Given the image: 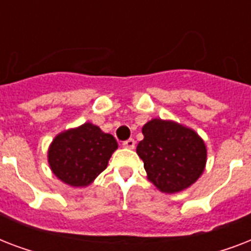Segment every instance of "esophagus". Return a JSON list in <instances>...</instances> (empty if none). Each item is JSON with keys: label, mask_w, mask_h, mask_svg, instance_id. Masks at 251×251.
Masks as SVG:
<instances>
[{"label": "esophagus", "mask_w": 251, "mask_h": 251, "mask_svg": "<svg viewBox=\"0 0 251 251\" xmlns=\"http://www.w3.org/2000/svg\"><path fill=\"white\" fill-rule=\"evenodd\" d=\"M122 146L125 147V149H134L135 147V141H134L133 138H130L127 141H125L122 143Z\"/></svg>", "instance_id": "34e87169"}]
</instances>
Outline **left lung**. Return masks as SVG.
<instances>
[{"label": "left lung", "mask_w": 251, "mask_h": 251, "mask_svg": "<svg viewBox=\"0 0 251 251\" xmlns=\"http://www.w3.org/2000/svg\"><path fill=\"white\" fill-rule=\"evenodd\" d=\"M137 153L145 163L147 178L163 193H178L191 186L204 171L206 145L194 130L175 121L153 118L143 127Z\"/></svg>", "instance_id": "8db88e82"}]
</instances>
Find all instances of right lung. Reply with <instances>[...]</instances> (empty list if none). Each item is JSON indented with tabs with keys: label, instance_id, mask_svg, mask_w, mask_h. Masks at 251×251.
I'll use <instances>...</instances> for the list:
<instances>
[{
	"label": "right lung",
	"instance_id": "obj_1",
	"mask_svg": "<svg viewBox=\"0 0 251 251\" xmlns=\"http://www.w3.org/2000/svg\"><path fill=\"white\" fill-rule=\"evenodd\" d=\"M118 145L113 135L86 122L65 130L49 146L48 163L57 178L74 187L88 186L108 165Z\"/></svg>",
	"mask_w": 251,
	"mask_h": 251
}]
</instances>
